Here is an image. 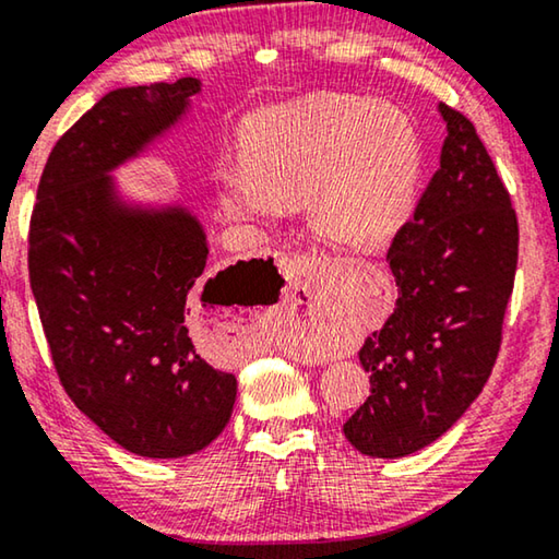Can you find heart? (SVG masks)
<instances>
[{
    "label": "heart",
    "instance_id": "1",
    "mask_svg": "<svg viewBox=\"0 0 559 559\" xmlns=\"http://www.w3.org/2000/svg\"><path fill=\"white\" fill-rule=\"evenodd\" d=\"M240 155L243 163L223 165L215 178L230 221L269 223L311 200V228L354 251H373L396 236L421 173L409 118L348 95H316L253 115L240 132Z\"/></svg>",
    "mask_w": 559,
    "mask_h": 559
}]
</instances>
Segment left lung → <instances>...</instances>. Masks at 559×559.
Returning <instances> with one entry per match:
<instances>
[{"instance_id": "8db88e82", "label": "left lung", "mask_w": 559, "mask_h": 559, "mask_svg": "<svg viewBox=\"0 0 559 559\" xmlns=\"http://www.w3.org/2000/svg\"><path fill=\"white\" fill-rule=\"evenodd\" d=\"M437 110L439 170L389 248L396 308L364 341L371 396L344 424L373 460L419 452L469 409L497 361L518 271V215L492 157L462 112Z\"/></svg>"}]
</instances>
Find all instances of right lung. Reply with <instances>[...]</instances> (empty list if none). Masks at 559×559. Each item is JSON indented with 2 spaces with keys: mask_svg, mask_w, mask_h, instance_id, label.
<instances>
[{
  "mask_svg": "<svg viewBox=\"0 0 559 559\" xmlns=\"http://www.w3.org/2000/svg\"><path fill=\"white\" fill-rule=\"evenodd\" d=\"M200 87L180 78L107 93L49 153L29 226L32 294L64 391L150 460L205 449L238 391L198 354L190 323L205 304H238L243 278L233 271L246 261L205 281L211 246L198 215L115 178L188 120Z\"/></svg>",
  "mask_w": 559,
  "mask_h": 559,
  "instance_id": "right-lung-1",
  "label": "right lung"
}]
</instances>
